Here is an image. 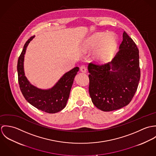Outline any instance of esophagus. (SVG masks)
<instances>
[{"label": "esophagus", "instance_id": "1", "mask_svg": "<svg viewBox=\"0 0 156 156\" xmlns=\"http://www.w3.org/2000/svg\"><path fill=\"white\" fill-rule=\"evenodd\" d=\"M80 71H81V72H82V73H87V67H85V66H82L80 67Z\"/></svg>", "mask_w": 156, "mask_h": 156}]
</instances>
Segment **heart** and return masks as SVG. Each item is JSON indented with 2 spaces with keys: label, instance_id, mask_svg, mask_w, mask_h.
Here are the masks:
<instances>
[{
  "label": "heart",
  "instance_id": "obj_1",
  "mask_svg": "<svg viewBox=\"0 0 156 156\" xmlns=\"http://www.w3.org/2000/svg\"><path fill=\"white\" fill-rule=\"evenodd\" d=\"M118 44L116 36L112 34L97 32L86 41L85 45L89 49H94V58L100 62L107 63L113 57Z\"/></svg>",
  "mask_w": 156,
  "mask_h": 156
}]
</instances>
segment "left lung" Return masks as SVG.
I'll return each mask as SVG.
<instances>
[{
	"label": "left lung",
	"instance_id": "1",
	"mask_svg": "<svg viewBox=\"0 0 156 156\" xmlns=\"http://www.w3.org/2000/svg\"><path fill=\"white\" fill-rule=\"evenodd\" d=\"M88 69L93 104L102 111L119 109L130 103L137 89L140 77L139 50L124 31L119 51L111 62L90 63Z\"/></svg>",
	"mask_w": 156,
	"mask_h": 156
}]
</instances>
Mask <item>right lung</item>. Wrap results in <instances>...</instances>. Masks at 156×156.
I'll use <instances>...</instances> for the list:
<instances>
[{
    "instance_id": "1",
    "label": "right lung",
    "mask_w": 156,
    "mask_h": 156,
    "mask_svg": "<svg viewBox=\"0 0 156 156\" xmlns=\"http://www.w3.org/2000/svg\"><path fill=\"white\" fill-rule=\"evenodd\" d=\"M34 37H30L26 41L19 58L17 72L20 90L26 101L35 108L49 113H57L67 105L74 79L79 68L74 67L66 73L50 88L41 89L31 84L25 76L24 59L27 47Z\"/></svg>"
}]
</instances>
